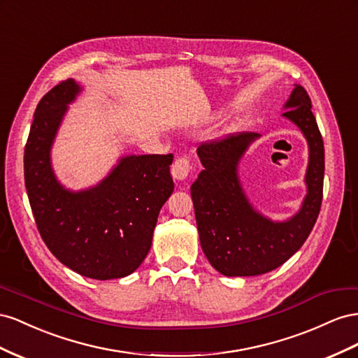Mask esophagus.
<instances>
[{
  "label": "esophagus",
  "mask_w": 358,
  "mask_h": 358,
  "mask_svg": "<svg viewBox=\"0 0 358 358\" xmlns=\"http://www.w3.org/2000/svg\"><path fill=\"white\" fill-rule=\"evenodd\" d=\"M192 171V163L187 157H178L173 162V165L171 168L172 172V177L177 178V180H186L187 176Z\"/></svg>",
  "instance_id": "34e87169"
}]
</instances>
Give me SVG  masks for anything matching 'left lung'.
<instances>
[{"mask_svg": "<svg viewBox=\"0 0 358 358\" xmlns=\"http://www.w3.org/2000/svg\"><path fill=\"white\" fill-rule=\"evenodd\" d=\"M283 115L297 124L309 142L308 196L297 216L273 223L255 213L237 178L243 151L258 135L253 131L201 142L203 169L190 187L201 248L224 275H258L287 262L308 240L318 219L324 186V142L312 114L308 91L297 85Z\"/></svg>", "mask_w": 358, "mask_h": 358, "instance_id": "8db88e82", "label": "left lung"}]
</instances>
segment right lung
<instances>
[{"instance_id":"add662e5","label":"right lung","mask_w":358,"mask_h":358,"mask_svg":"<svg viewBox=\"0 0 358 358\" xmlns=\"http://www.w3.org/2000/svg\"><path fill=\"white\" fill-rule=\"evenodd\" d=\"M78 91L73 80H63L36 108L24 152L29 206L48 249L66 267L97 280L124 278L151 248L159 211L173 190V156H129L97 187L64 190L50 169L49 150Z\"/></svg>"}]
</instances>
